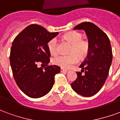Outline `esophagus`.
Segmentation results:
<instances>
[{
  "instance_id": "obj_1",
  "label": "esophagus",
  "mask_w": 120,
  "mask_h": 120,
  "mask_svg": "<svg viewBox=\"0 0 120 120\" xmlns=\"http://www.w3.org/2000/svg\"><path fill=\"white\" fill-rule=\"evenodd\" d=\"M60 71H61V72H63V73H68V72H69V70H68V69H64V68H61Z\"/></svg>"
}]
</instances>
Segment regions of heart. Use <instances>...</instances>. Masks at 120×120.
<instances>
[{"instance_id":"heart-1","label":"heart","mask_w":120,"mask_h":120,"mask_svg":"<svg viewBox=\"0 0 120 120\" xmlns=\"http://www.w3.org/2000/svg\"><path fill=\"white\" fill-rule=\"evenodd\" d=\"M64 38L70 44L71 46L69 49V55H61L53 58L52 62L64 68H71L78 61L80 58H83L88 54L89 51V44L88 41L82 39L81 33L76 31H71L64 35ZM47 47L50 53L56 55L58 52L57 40L52 38L47 42Z\"/></svg>"}]
</instances>
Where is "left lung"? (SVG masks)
I'll use <instances>...</instances> for the list:
<instances>
[{"label": "left lung", "instance_id": "1", "mask_svg": "<svg viewBox=\"0 0 120 120\" xmlns=\"http://www.w3.org/2000/svg\"><path fill=\"white\" fill-rule=\"evenodd\" d=\"M74 30H83L88 37L89 51L77 72V78L71 83L76 93L86 97L95 95L103 87L109 75L112 52L107 35L89 22L76 26ZM83 72V73H82Z\"/></svg>", "mask_w": 120, "mask_h": 120}]
</instances>
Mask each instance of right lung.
I'll return each mask as SVG.
<instances>
[{"label": "right lung", "mask_w": 120, "mask_h": 120, "mask_svg": "<svg viewBox=\"0 0 120 120\" xmlns=\"http://www.w3.org/2000/svg\"><path fill=\"white\" fill-rule=\"evenodd\" d=\"M58 34L39 25L31 24L12 42L9 60L13 75L20 89L30 98L47 94L55 83V76L60 72L59 66L48 65L51 54L47 42ZM38 64L45 69L39 68Z\"/></svg>", "instance_id": "right-lung-1"}]
</instances>
